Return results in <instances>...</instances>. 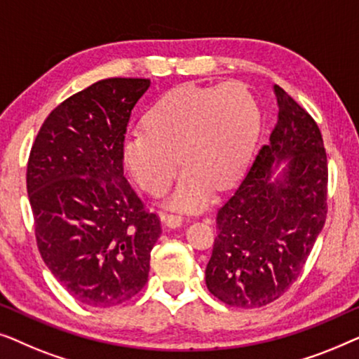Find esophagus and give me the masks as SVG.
Listing matches in <instances>:
<instances>
[{"label": "esophagus", "mask_w": 359, "mask_h": 359, "mask_svg": "<svg viewBox=\"0 0 359 359\" xmlns=\"http://www.w3.org/2000/svg\"><path fill=\"white\" fill-rule=\"evenodd\" d=\"M163 222L168 225L170 229H178L183 225V217H180V215H175V214H170V215H163Z\"/></svg>", "instance_id": "obj_1"}]
</instances>
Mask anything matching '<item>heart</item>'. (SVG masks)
<instances>
[{
    "mask_svg": "<svg viewBox=\"0 0 359 359\" xmlns=\"http://www.w3.org/2000/svg\"><path fill=\"white\" fill-rule=\"evenodd\" d=\"M144 124L126 135L124 165L140 188L160 196L180 159L184 171L166 205L191 212L208 204L212 186L224 188L242 175L258 135L259 111L238 83L181 86L147 111Z\"/></svg>",
    "mask_w": 359,
    "mask_h": 359,
    "instance_id": "obj_1",
    "label": "heart"
}]
</instances>
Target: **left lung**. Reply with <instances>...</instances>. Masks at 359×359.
<instances>
[{
    "mask_svg": "<svg viewBox=\"0 0 359 359\" xmlns=\"http://www.w3.org/2000/svg\"><path fill=\"white\" fill-rule=\"evenodd\" d=\"M278 122L217 212L208 289L233 307H262L301 274L327 217V154L316 121L273 86Z\"/></svg>",
    "mask_w": 359,
    "mask_h": 359,
    "instance_id": "8db88e82",
    "label": "left lung"
}]
</instances>
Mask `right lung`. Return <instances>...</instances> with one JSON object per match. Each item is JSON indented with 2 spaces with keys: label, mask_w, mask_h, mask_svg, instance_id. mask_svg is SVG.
I'll list each match as a JSON object with an SVG mask.
<instances>
[{
  "label": "right lung",
  "mask_w": 359,
  "mask_h": 359,
  "mask_svg": "<svg viewBox=\"0 0 359 359\" xmlns=\"http://www.w3.org/2000/svg\"><path fill=\"white\" fill-rule=\"evenodd\" d=\"M144 78H109L43 122L27 161L41 257L76 301L111 307L145 286L160 220L124 178L122 144Z\"/></svg>",
  "instance_id": "right-lung-1"
}]
</instances>
